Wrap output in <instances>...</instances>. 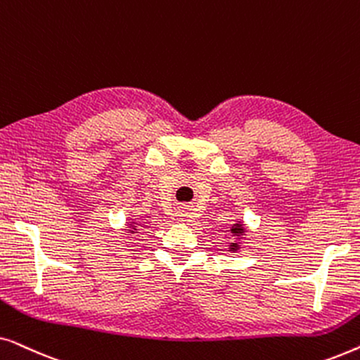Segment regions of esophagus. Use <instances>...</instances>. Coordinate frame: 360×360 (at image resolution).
I'll return each mask as SVG.
<instances>
[{"label": "esophagus", "instance_id": "1", "mask_svg": "<svg viewBox=\"0 0 360 360\" xmlns=\"http://www.w3.org/2000/svg\"><path fill=\"white\" fill-rule=\"evenodd\" d=\"M190 211L188 210H180L179 211V219L181 221V223H188L190 221Z\"/></svg>", "mask_w": 360, "mask_h": 360}]
</instances>
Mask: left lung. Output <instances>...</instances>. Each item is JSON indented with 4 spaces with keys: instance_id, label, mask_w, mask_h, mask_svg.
Returning a JSON list of instances; mask_svg holds the SVG:
<instances>
[{
    "instance_id": "obj_1",
    "label": "left lung",
    "mask_w": 360,
    "mask_h": 360,
    "mask_svg": "<svg viewBox=\"0 0 360 360\" xmlns=\"http://www.w3.org/2000/svg\"><path fill=\"white\" fill-rule=\"evenodd\" d=\"M231 236H234V240L233 243H229V248L228 250L229 252H238L240 249V245H243L244 239H245V233H248V228H245V224L243 221H236L234 224H231Z\"/></svg>"
}]
</instances>
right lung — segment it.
I'll return each instance as SVG.
<instances>
[{"label": "right lung", "instance_id": "add662e5", "mask_svg": "<svg viewBox=\"0 0 360 360\" xmlns=\"http://www.w3.org/2000/svg\"><path fill=\"white\" fill-rule=\"evenodd\" d=\"M139 226H141L139 221H137V219H131L129 223H127V229H126V231L132 236V234H136L137 231H139Z\"/></svg>", "mask_w": 360, "mask_h": 360}]
</instances>
